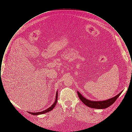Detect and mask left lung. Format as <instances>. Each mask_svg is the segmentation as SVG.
<instances>
[{"label": "left lung", "mask_w": 132, "mask_h": 132, "mask_svg": "<svg viewBox=\"0 0 132 132\" xmlns=\"http://www.w3.org/2000/svg\"><path fill=\"white\" fill-rule=\"evenodd\" d=\"M122 92L123 91H122L119 94H117L115 96L110 99L105 101H90L84 97L78 91H77V94H78V96L80 100L87 106L94 109H105L111 105L117 100V98H118L120 94H122Z\"/></svg>", "instance_id": "1"}]
</instances>
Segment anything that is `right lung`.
Returning a JSON list of instances; mask_svg holds the SVG:
<instances>
[{"label":"right lung","mask_w":132,"mask_h":132,"mask_svg":"<svg viewBox=\"0 0 132 132\" xmlns=\"http://www.w3.org/2000/svg\"><path fill=\"white\" fill-rule=\"evenodd\" d=\"M57 98H58V91H57L56 92V98H55V100L53 104L50 107L48 108H47V109H46V110H44V111H41V112H34V113H33V112H28L29 113H30V114H31L32 115H38L43 114H44V113H47V112H50V111L52 110L55 107V105H56V104L57 102Z\"/></svg>","instance_id":"obj_1"}]
</instances>
